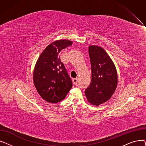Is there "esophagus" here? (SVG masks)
Returning a JSON list of instances; mask_svg holds the SVG:
<instances>
[{
	"label": "esophagus",
	"instance_id": "1",
	"mask_svg": "<svg viewBox=\"0 0 146 146\" xmlns=\"http://www.w3.org/2000/svg\"><path fill=\"white\" fill-rule=\"evenodd\" d=\"M78 81V80L77 78H74V79H73V82L74 84H75V85H76V84H77Z\"/></svg>",
	"mask_w": 146,
	"mask_h": 146
}]
</instances>
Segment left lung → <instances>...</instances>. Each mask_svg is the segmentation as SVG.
I'll return each instance as SVG.
<instances>
[{
    "label": "left lung",
    "instance_id": "obj_1",
    "mask_svg": "<svg viewBox=\"0 0 146 146\" xmlns=\"http://www.w3.org/2000/svg\"><path fill=\"white\" fill-rule=\"evenodd\" d=\"M89 55L92 80L85 94L90 104L99 106L108 101L113 94L118 83L117 72L113 61L101 47L89 45Z\"/></svg>",
    "mask_w": 146,
    "mask_h": 146
}]
</instances>
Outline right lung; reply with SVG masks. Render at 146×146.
<instances>
[{"label": "right lung", "instance_id": "right-lung-1", "mask_svg": "<svg viewBox=\"0 0 146 146\" xmlns=\"http://www.w3.org/2000/svg\"><path fill=\"white\" fill-rule=\"evenodd\" d=\"M72 44L67 40L54 41L47 46L36 61L33 72L34 86L41 97L48 102L61 101L72 87V80L59 54Z\"/></svg>", "mask_w": 146, "mask_h": 146}]
</instances>
